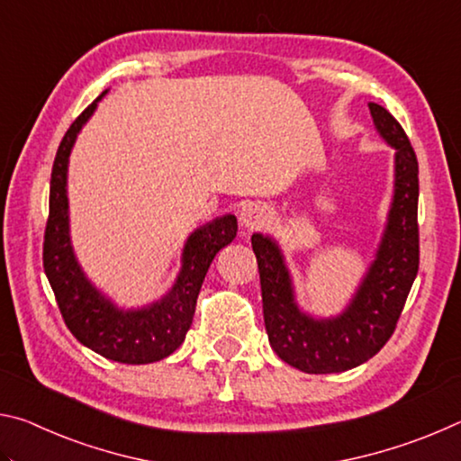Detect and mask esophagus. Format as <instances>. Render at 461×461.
<instances>
[{
  "label": "esophagus",
  "mask_w": 461,
  "mask_h": 461,
  "mask_svg": "<svg viewBox=\"0 0 461 461\" xmlns=\"http://www.w3.org/2000/svg\"><path fill=\"white\" fill-rule=\"evenodd\" d=\"M268 221H270V213L264 207L254 205V203H252V205H246L240 213L241 228H246L249 231L264 228V225H267Z\"/></svg>",
  "instance_id": "1"
}]
</instances>
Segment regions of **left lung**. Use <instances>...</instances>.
<instances>
[{"label":"left lung","instance_id":"obj_1","mask_svg":"<svg viewBox=\"0 0 461 461\" xmlns=\"http://www.w3.org/2000/svg\"><path fill=\"white\" fill-rule=\"evenodd\" d=\"M368 107L374 128L394 150V185L376 254L346 309L331 317L303 311L278 241L252 233L268 341L280 360L307 374L346 372L376 356L394 331L419 270L417 156L401 123L382 105Z\"/></svg>","mask_w":461,"mask_h":461}]
</instances>
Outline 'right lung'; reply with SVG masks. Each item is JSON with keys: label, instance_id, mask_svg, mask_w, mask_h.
<instances>
[{"label": "right lung", "instance_id": "add662e5", "mask_svg": "<svg viewBox=\"0 0 461 461\" xmlns=\"http://www.w3.org/2000/svg\"><path fill=\"white\" fill-rule=\"evenodd\" d=\"M107 89L85 109L59 146L50 176V213L44 233V272L57 296L62 319L85 348L120 364H150L175 352L185 341L203 280L215 254L238 233L236 215H221L199 225L186 238L181 270L173 286L142 307H120L91 283L77 260L68 217V158L77 136L95 113Z\"/></svg>", "mask_w": 461, "mask_h": 461}]
</instances>
